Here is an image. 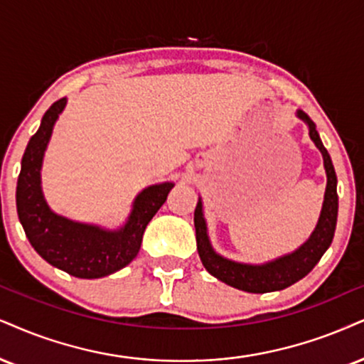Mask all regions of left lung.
<instances>
[{
	"label": "left lung",
	"mask_w": 364,
	"mask_h": 364,
	"mask_svg": "<svg viewBox=\"0 0 364 364\" xmlns=\"http://www.w3.org/2000/svg\"><path fill=\"white\" fill-rule=\"evenodd\" d=\"M297 116L307 124L309 136L321 150L327 175L324 204H322L319 221H317V226L312 231L311 237L299 250L263 264H246L224 258L210 246L208 226H205L203 214V200L199 199V203H197L194 226L200 262H203L204 268L210 275L216 277L224 284L235 287L237 290L250 291V294L284 290L287 287L294 285L295 282H299L300 278L306 277L319 263L322 255L333 243L336 223H338V177H336L333 160L327 154L326 146L322 145L314 121L300 109L297 111Z\"/></svg>",
	"instance_id": "left-lung-1"
}]
</instances>
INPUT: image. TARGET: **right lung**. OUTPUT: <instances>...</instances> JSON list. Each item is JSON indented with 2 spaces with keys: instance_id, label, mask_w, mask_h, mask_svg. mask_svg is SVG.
Here are the masks:
<instances>
[{
  "instance_id": "add662e5",
  "label": "right lung",
  "mask_w": 364,
  "mask_h": 364,
  "mask_svg": "<svg viewBox=\"0 0 364 364\" xmlns=\"http://www.w3.org/2000/svg\"><path fill=\"white\" fill-rule=\"evenodd\" d=\"M65 105L67 100L62 97L48 107L26 145L16 183L18 218L30 245L45 262L73 277L101 278L121 270L136 257L146 224L167 200L173 183L164 182L143 189L134 199L128 221L114 231L70 221L53 213L45 203L40 170L53 124Z\"/></svg>"
}]
</instances>
